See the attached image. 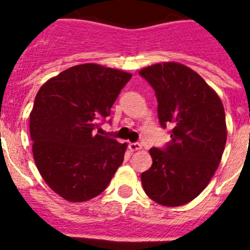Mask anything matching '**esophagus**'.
<instances>
[{"label":"esophagus","instance_id":"34e87169","mask_svg":"<svg viewBox=\"0 0 250 250\" xmlns=\"http://www.w3.org/2000/svg\"><path fill=\"white\" fill-rule=\"evenodd\" d=\"M130 151H138L141 149V145L139 143H129Z\"/></svg>","mask_w":250,"mask_h":250}]
</instances>
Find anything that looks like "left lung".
I'll list each match as a JSON object with an SVG mask.
<instances>
[{
    "label": "left lung",
    "instance_id": "obj_1",
    "mask_svg": "<svg viewBox=\"0 0 250 250\" xmlns=\"http://www.w3.org/2000/svg\"><path fill=\"white\" fill-rule=\"evenodd\" d=\"M139 75L155 91L160 125L171 127L169 144L150 149L152 165L141 174V184L154 202L180 207L204 190L219 167L227 143L224 106L204 79L182 63H155Z\"/></svg>",
    "mask_w": 250,
    "mask_h": 250
}]
</instances>
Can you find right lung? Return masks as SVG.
I'll return each instance as SVG.
<instances>
[{
    "label": "right lung",
    "instance_id": "1",
    "mask_svg": "<svg viewBox=\"0 0 250 250\" xmlns=\"http://www.w3.org/2000/svg\"><path fill=\"white\" fill-rule=\"evenodd\" d=\"M131 74L96 63L72 66L46 81L30 114L35 164L68 202L103 193L123 164L126 143L95 134Z\"/></svg>",
    "mask_w": 250,
    "mask_h": 250
}]
</instances>
